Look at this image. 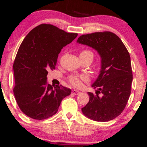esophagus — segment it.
<instances>
[{
    "mask_svg": "<svg viewBox=\"0 0 147 147\" xmlns=\"http://www.w3.org/2000/svg\"><path fill=\"white\" fill-rule=\"evenodd\" d=\"M72 94H74V95H79V93H80V91H79L77 90H72Z\"/></svg>",
    "mask_w": 147,
    "mask_h": 147,
    "instance_id": "1",
    "label": "esophagus"
}]
</instances>
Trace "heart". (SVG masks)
Returning a JSON list of instances; mask_svg holds the SVG:
<instances>
[{"label": "heart", "instance_id": "b5f03b06", "mask_svg": "<svg viewBox=\"0 0 147 147\" xmlns=\"http://www.w3.org/2000/svg\"><path fill=\"white\" fill-rule=\"evenodd\" d=\"M80 57L87 58L90 57L93 58V53L89 50H84L80 52ZM89 80L86 75H71L68 77V82L73 86L79 87L82 85V82H88Z\"/></svg>", "mask_w": 147, "mask_h": 147}]
</instances>
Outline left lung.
I'll return each mask as SVG.
<instances>
[{
    "label": "left lung",
    "instance_id": "8db88e82",
    "mask_svg": "<svg viewBox=\"0 0 147 147\" xmlns=\"http://www.w3.org/2000/svg\"><path fill=\"white\" fill-rule=\"evenodd\" d=\"M77 41L95 49L102 59L99 77L92 85L97 88L96 95L88 92L89 102L82 112L97 122L112 120L122 113L131 95L133 74L129 52L111 32L84 34Z\"/></svg>",
    "mask_w": 147,
    "mask_h": 147
}]
</instances>
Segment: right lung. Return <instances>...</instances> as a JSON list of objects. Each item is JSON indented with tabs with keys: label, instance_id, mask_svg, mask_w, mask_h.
<instances>
[{
	"label": "right lung",
	"instance_id": "add662e5",
	"mask_svg": "<svg viewBox=\"0 0 147 147\" xmlns=\"http://www.w3.org/2000/svg\"><path fill=\"white\" fill-rule=\"evenodd\" d=\"M50 24H41L25 36L15 58L13 91L18 107L34 119H47L58 111L71 90L47 84L48 71L55 69L61 49L77 36Z\"/></svg>",
	"mask_w": 147,
	"mask_h": 147
}]
</instances>
